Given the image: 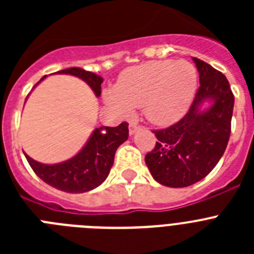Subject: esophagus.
Wrapping results in <instances>:
<instances>
[{"mask_svg":"<svg viewBox=\"0 0 254 254\" xmlns=\"http://www.w3.org/2000/svg\"><path fill=\"white\" fill-rule=\"evenodd\" d=\"M138 128H140V126H138L137 123H136V122H131V123H129V126H128V131H129V134H133L134 132L137 131Z\"/></svg>","mask_w":254,"mask_h":254,"instance_id":"1","label":"esophagus"}]
</instances>
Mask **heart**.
<instances>
[{
  "label": "heart",
  "mask_w": 254,
  "mask_h": 254,
  "mask_svg": "<svg viewBox=\"0 0 254 254\" xmlns=\"http://www.w3.org/2000/svg\"><path fill=\"white\" fill-rule=\"evenodd\" d=\"M197 86L198 73L190 62L151 61L123 71L103 98L118 116L129 117L134 108H142L147 121L169 126L187 113Z\"/></svg>",
  "instance_id": "obj_1"
}]
</instances>
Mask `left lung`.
Listing matches in <instances>:
<instances>
[{"label":"left lung","mask_w":254,"mask_h":254,"mask_svg":"<svg viewBox=\"0 0 254 254\" xmlns=\"http://www.w3.org/2000/svg\"><path fill=\"white\" fill-rule=\"evenodd\" d=\"M199 87L190 111L176 125L154 131L158 142L145 163L163 186L182 188L205 178L223 156L230 137L234 95L225 75L193 57ZM208 101L210 106L202 108Z\"/></svg>","instance_id":"obj_1"}]
</instances>
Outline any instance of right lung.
<instances>
[{
    "mask_svg": "<svg viewBox=\"0 0 254 254\" xmlns=\"http://www.w3.org/2000/svg\"><path fill=\"white\" fill-rule=\"evenodd\" d=\"M56 73L76 76L86 82L98 98L102 94L103 77L94 72L85 71L80 67H71L61 69ZM44 78L46 76L40 78V81H43ZM103 130L106 132H103ZM127 138L128 123L123 122L117 127L95 128L85 146L73 158L62 163L42 164L26 154L25 158L31 169L47 185L68 193H84L99 187L107 179L111 168L113 167L117 149Z\"/></svg>",
    "mask_w": 254,
    "mask_h": 254,
    "instance_id": "add662e5",
    "label": "right lung"
}]
</instances>
